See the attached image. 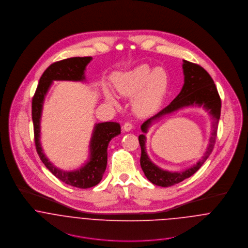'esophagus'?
Instances as JSON below:
<instances>
[{
	"label": "esophagus",
	"mask_w": 248,
	"mask_h": 248,
	"mask_svg": "<svg viewBox=\"0 0 248 248\" xmlns=\"http://www.w3.org/2000/svg\"><path fill=\"white\" fill-rule=\"evenodd\" d=\"M123 129H124L125 132H129V131H131L133 129V125L131 123H129V122H126L124 124V126H123Z\"/></svg>",
	"instance_id": "obj_1"
}]
</instances>
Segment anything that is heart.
<instances>
[{"label":"heart","mask_w":248,"mask_h":248,"mask_svg":"<svg viewBox=\"0 0 248 248\" xmlns=\"http://www.w3.org/2000/svg\"><path fill=\"white\" fill-rule=\"evenodd\" d=\"M112 83L119 95L134 97L132 108L136 114L148 116L162 104L169 90L170 76L162 67L152 69L140 66L133 71L116 74ZM104 96L109 103L116 104L114 96L108 90L104 91Z\"/></svg>","instance_id":"obj_1"}]
</instances>
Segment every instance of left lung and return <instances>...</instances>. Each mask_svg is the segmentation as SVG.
<instances>
[{"label": "left lung", "mask_w": 248, "mask_h": 248, "mask_svg": "<svg viewBox=\"0 0 248 248\" xmlns=\"http://www.w3.org/2000/svg\"><path fill=\"white\" fill-rule=\"evenodd\" d=\"M184 84L177 97L159 112L147 119L141 125V131L146 133L147 129L154 121L159 120L167 114H170L186 106H203L210 113L213 120V132L208 149L202 158L197 165L182 172H170L156 167L146 155L145 137L143 135L139 137L141 147L140 165L146 177L155 185L161 187H169L181 182L185 178L193 176L206 161L211 155L216 138L218 120L220 116L221 101L210 74L200 65L183 60Z\"/></svg>", "instance_id": "left-lung-1"}]
</instances>
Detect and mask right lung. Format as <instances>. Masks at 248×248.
Segmentation results:
<instances>
[{"label": "right lung", "mask_w": 248, "mask_h": 248, "mask_svg": "<svg viewBox=\"0 0 248 248\" xmlns=\"http://www.w3.org/2000/svg\"><path fill=\"white\" fill-rule=\"evenodd\" d=\"M92 57H72L51 64L42 74L32 98V121L34 128L36 151L53 176L76 188L87 189L97 185L106 170L108 143L120 134V125L116 122H103L94 126L90 142V158L81 168L64 171L55 167L46 156L40 143V121L45 96L52 81H83L85 70Z\"/></svg>", "instance_id": "right-lung-1"}]
</instances>
